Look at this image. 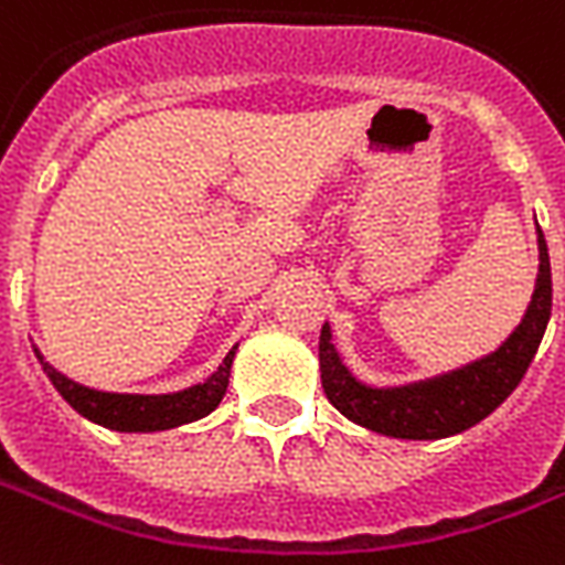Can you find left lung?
<instances>
[{
  "mask_svg": "<svg viewBox=\"0 0 565 565\" xmlns=\"http://www.w3.org/2000/svg\"><path fill=\"white\" fill-rule=\"evenodd\" d=\"M536 234H540L536 236L540 273L522 322L498 350L483 359L468 361L462 367L406 385H367L352 376V370L343 364L326 322L320 331V376L331 406L370 433L408 438V441H436V438L456 436L492 415L519 387L551 320L548 245L540 227Z\"/></svg>",
  "mask_w": 565,
  "mask_h": 565,
  "instance_id": "left-lung-1",
  "label": "left lung"
}]
</instances>
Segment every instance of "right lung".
I'll return each instance as SVG.
<instances>
[{"instance_id": "right-lung-1", "label": "right lung", "mask_w": 565, "mask_h": 565, "mask_svg": "<svg viewBox=\"0 0 565 565\" xmlns=\"http://www.w3.org/2000/svg\"><path fill=\"white\" fill-rule=\"evenodd\" d=\"M34 355L41 361L43 373L50 376L55 391L82 417H88V420L106 426V429H118V433H159V429H174V426L201 420L222 403L236 347L227 352L225 361L204 382L174 391V394H111V391H97V387L79 385V382L58 373L50 361H43L38 350H34Z\"/></svg>"}]
</instances>
